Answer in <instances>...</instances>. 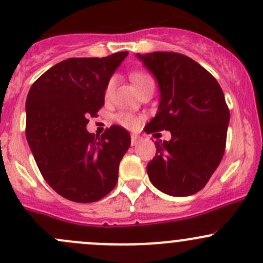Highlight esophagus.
<instances>
[{
    "mask_svg": "<svg viewBox=\"0 0 263 263\" xmlns=\"http://www.w3.org/2000/svg\"><path fill=\"white\" fill-rule=\"evenodd\" d=\"M139 141H140V137L137 136V135H132V136H131V144H132V146H136V145L139 144Z\"/></svg>",
    "mask_w": 263,
    "mask_h": 263,
    "instance_id": "obj_1",
    "label": "esophagus"
}]
</instances>
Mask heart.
Returning a JSON list of instances; mask_svg holds the SVG:
<instances>
[{
	"label": "heart",
	"mask_w": 263,
	"mask_h": 263,
	"mask_svg": "<svg viewBox=\"0 0 263 263\" xmlns=\"http://www.w3.org/2000/svg\"><path fill=\"white\" fill-rule=\"evenodd\" d=\"M116 81L117 79L113 76V78L109 79V81L107 82V86H105V98H109L110 95L113 94L116 87ZM131 81L134 82V85L136 86L137 91H141L142 89H145L146 86H150V85H154V80L150 75H147L146 72H141V71H136V72L131 73ZM119 123L122 126L127 127V128H134L139 124V118L136 116L132 115V113L128 112H122L119 113L118 117H117Z\"/></svg>",
	"instance_id": "1"
}]
</instances>
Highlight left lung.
Segmentation results:
<instances>
[{
	"label": "left lung",
	"instance_id": "8db88e82",
	"mask_svg": "<svg viewBox=\"0 0 263 263\" xmlns=\"http://www.w3.org/2000/svg\"><path fill=\"white\" fill-rule=\"evenodd\" d=\"M158 81L160 100L145 132L169 131V141L156 142L147 164L151 183L174 197L202 190L225 151L230 113L224 92L210 72L187 55L173 52L137 53Z\"/></svg>",
	"mask_w": 263,
	"mask_h": 263
}]
</instances>
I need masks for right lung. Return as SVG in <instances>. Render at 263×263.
Returning a JSON list of instances; mask_svg holds the SVG:
<instances>
[{"label":"right lung","mask_w":263,"mask_h":263,"mask_svg":"<svg viewBox=\"0 0 263 263\" xmlns=\"http://www.w3.org/2000/svg\"><path fill=\"white\" fill-rule=\"evenodd\" d=\"M127 54L68 58L29 90L28 144L46 182L73 202L99 201L118 181L119 163L131 145L128 131L112 126L95 137L86 124L104 104L107 82Z\"/></svg>","instance_id":"right-lung-1"}]
</instances>
